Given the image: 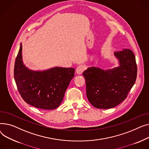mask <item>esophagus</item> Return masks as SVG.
Segmentation results:
<instances>
[{"label": "esophagus", "mask_w": 149, "mask_h": 149, "mask_svg": "<svg viewBox=\"0 0 149 149\" xmlns=\"http://www.w3.org/2000/svg\"><path fill=\"white\" fill-rule=\"evenodd\" d=\"M84 70H85V67L82 65H79L77 67V68L76 70V73L77 74H82L84 71Z\"/></svg>", "instance_id": "esophagus-1"}]
</instances>
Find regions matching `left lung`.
<instances>
[{"label":"left lung","instance_id":"1","mask_svg":"<svg viewBox=\"0 0 149 149\" xmlns=\"http://www.w3.org/2000/svg\"><path fill=\"white\" fill-rule=\"evenodd\" d=\"M120 66L103 70L92 67L82 75L86 81V97L93 107L108 109L124 101L136 79L137 66L135 56L130 49L114 52Z\"/></svg>","mask_w":149,"mask_h":149}]
</instances>
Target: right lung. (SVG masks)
<instances>
[{"instance_id": "1", "label": "right lung", "mask_w": 149, "mask_h": 149, "mask_svg": "<svg viewBox=\"0 0 149 149\" xmlns=\"http://www.w3.org/2000/svg\"><path fill=\"white\" fill-rule=\"evenodd\" d=\"M22 46L17 55L14 76L22 99L31 105L42 109H54L62 102L74 68L55 67L46 71L34 72L22 61Z\"/></svg>"}]
</instances>
